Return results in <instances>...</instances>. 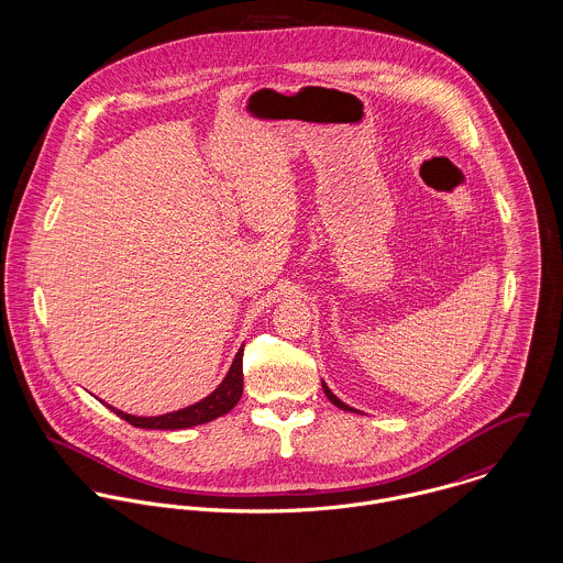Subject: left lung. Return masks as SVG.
Returning <instances> with one entry per match:
<instances>
[{"instance_id":"obj_1","label":"left lung","mask_w":563,"mask_h":563,"mask_svg":"<svg viewBox=\"0 0 563 563\" xmlns=\"http://www.w3.org/2000/svg\"><path fill=\"white\" fill-rule=\"evenodd\" d=\"M322 391H324V396H327V398H329V400H331V405H335V407H338V409L351 410V412H358L357 409H353V407H349V405H344V402H342V400H340V398H338V396H335V394H333V391H331V389H329V387H327V383H324V380H322ZM361 415H363V412H361Z\"/></svg>"}]
</instances>
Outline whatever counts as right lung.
<instances>
[{
	"label": "right lung",
	"mask_w": 563,
	"mask_h": 563,
	"mask_svg": "<svg viewBox=\"0 0 563 563\" xmlns=\"http://www.w3.org/2000/svg\"><path fill=\"white\" fill-rule=\"evenodd\" d=\"M241 396H243V346L236 353V357L232 361L225 378L219 383V387L196 405H189L185 409L172 410V412H165V415H154V417L131 415V412L115 409L111 405H104V407L113 410L120 419L129 421L135 428L183 430V428H194V426H200V423H208V421L230 412L239 405Z\"/></svg>",
	"instance_id": "right-lung-1"
}]
</instances>
